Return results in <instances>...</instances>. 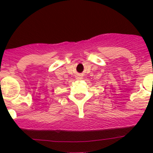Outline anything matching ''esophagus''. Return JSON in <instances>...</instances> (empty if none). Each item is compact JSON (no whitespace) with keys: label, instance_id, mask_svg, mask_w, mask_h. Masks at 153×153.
Segmentation results:
<instances>
[{"label":"esophagus","instance_id":"obj_1","mask_svg":"<svg viewBox=\"0 0 153 153\" xmlns=\"http://www.w3.org/2000/svg\"><path fill=\"white\" fill-rule=\"evenodd\" d=\"M81 78H82V77L80 76V75H79V76H78V79H81Z\"/></svg>","mask_w":153,"mask_h":153}]
</instances>
